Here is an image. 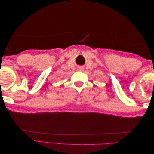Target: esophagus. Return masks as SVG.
Returning a JSON list of instances; mask_svg holds the SVG:
<instances>
[{"label":"esophagus","instance_id":"esophagus-1","mask_svg":"<svg viewBox=\"0 0 154 154\" xmlns=\"http://www.w3.org/2000/svg\"><path fill=\"white\" fill-rule=\"evenodd\" d=\"M78 70H79V71H82V70H83V68L80 67V68H78Z\"/></svg>","mask_w":154,"mask_h":154}]
</instances>
